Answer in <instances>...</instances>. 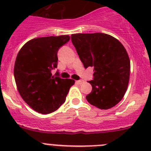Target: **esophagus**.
<instances>
[{"instance_id": "1", "label": "esophagus", "mask_w": 151, "mask_h": 151, "mask_svg": "<svg viewBox=\"0 0 151 151\" xmlns=\"http://www.w3.org/2000/svg\"><path fill=\"white\" fill-rule=\"evenodd\" d=\"M84 83V81H83V80H77V81H76V83H77V84H79V85H81L82 83Z\"/></svg>"}]
</instances>
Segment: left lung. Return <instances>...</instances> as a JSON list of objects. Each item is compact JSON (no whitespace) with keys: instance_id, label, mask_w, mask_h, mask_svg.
Segmentation results:
<instances>
[{"instance_id":"left-lung-1","label":"left lung","mask_w":151,"mask_h":151,"mask_svg":"<svg viewBox=\"0 0 151 151\" xmlns=\"http://www.w3.org/2000/svg\"><path fill=\"white\" fill-rule=\"evenodd\" d=\"M71 37L85 68L93 67V79L88 81L92 91L87 101L99 109L113 107L123 99L129 81L130 60L125 47L102 33H77Z\"/></svg>"}]
</instances>
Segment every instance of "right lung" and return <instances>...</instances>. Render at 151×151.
Returning a JSON list of instances; mask_svg holds the SVG:
<instances>
[{
  "label": "right lung",
  "mask_w": 151,
  "mask_h": 151,
  "mask_svg": "<svg viewBox=\"0 0 151 151\" xmlns=\"http://www.w3.org/2000/svg\"><path fill=\"white\" fill-rule=\"evenodd\" d=\"M70 40L68 35L33 39L21 48L15 60L14 75L21 97L37 112L49 114L66 101L71 79H62L58 72V52Z\"/></svg>",
  "instance_id": "add662e5"
}]
</instances>
